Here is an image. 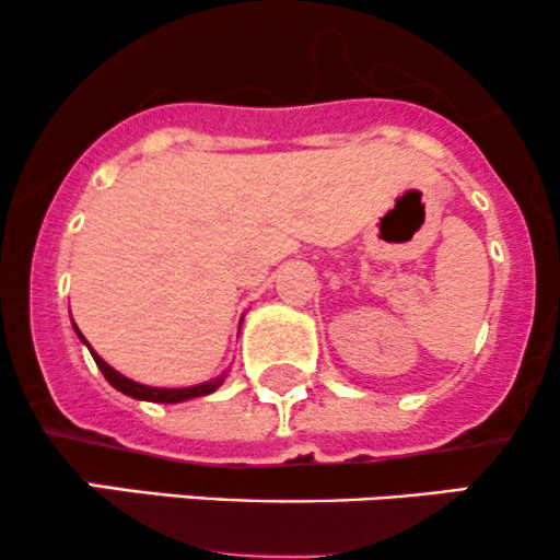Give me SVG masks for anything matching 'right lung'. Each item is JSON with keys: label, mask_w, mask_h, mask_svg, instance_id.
I'll return each mask as SVG.
<instances>
[{"label": "right lung", "mask_w": 560, "mask_h": 560, "mask_svg": "<svg viewBox=\"0 0 560 560\" xmlns=\"http://www.w3.org/2000/svg\"><path fill=\"white\" fill-rule=\"evenodd\" d=\"M78 332V330H75ZM81 335V332H78ZM83 340V335H81ZM91 357H94L96 366L102 370L104 377H107V383L112 387H117V390L125 393V396L130 398H138V400H154V404H177V400H188V398H199V396H207V393H212L217 385L222 383L220 380H214V383H207V385H196V387H175V390H164V387H147V385H138L133 380L122 377L120 372H115L112 366L104 361L102 357H96L94 351H91Z\"/></svg>", "instance_id": "1"}]
</instances>
